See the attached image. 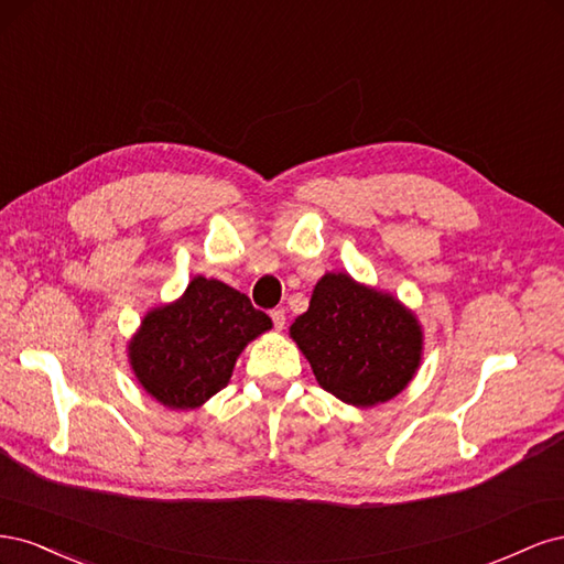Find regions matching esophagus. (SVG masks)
Here are the masks:
<instances>
[{
	"label": "esophagus",
	"instance_id": "obj_1",
	"mask_svg": "<svg viewBox=\"0 0 564 564\" xmlns=\"http://www.w3.org/2000/svg\"><path fill=\"white\" fill-rule=\"evenodd\" d=\"M270 317H272V324H275V329H278V332H282V329H284V324H286V315H284V311H280V308H278V311H272V313H270Z\"/></svg>",
	"mask_w": 564,
	"mask_h": 564
}]
</instances>
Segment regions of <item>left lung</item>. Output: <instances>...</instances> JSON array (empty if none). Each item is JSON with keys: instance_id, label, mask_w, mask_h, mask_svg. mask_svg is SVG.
Instances as JSON below:
<instances>
[{"instance_id": "obj_1", "label": "left lung", "mask_w": 564, "mask_h": 564, "mask_svg": "<svg viewBox=\"0 0 564 564\" xmlns=\"http://www.w3.org/2000/svg\"><path fill=\"white\" fill-rule=\"evenodd\" d=\"M289 334L317 383L352 406L392 400L421 365L423 332L416 315L395 296L346 272H327L315 284L308 311L294 319Z\"/></svg>"}]
</instances>
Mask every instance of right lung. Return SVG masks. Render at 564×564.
<instances>
[{
    "label": "right lung",
    "instance_id": "1",
    "mask_svg": "<svg viewBox=\"0 0 564 564\" xmlns=\"http://www.w3.org/2000/svg\"><path fill=\"white\" fill-rule=\"evenodd\" d=\"M270 327L237 289L197 275L178 301L143 317L129 340V362L160 404L197 409L228 386L245 346Z\"/></svg>",
    "mask_w": 564,
    "mask_h": 564
}]
</instances>
